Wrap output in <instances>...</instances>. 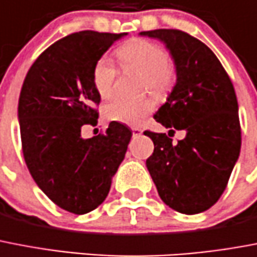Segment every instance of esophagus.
<instances>
[{"mask_svg": "<svg viewBox=\"0 0 257 257\" xmlns=\"http://www.w3.org/2000/svg\"><path fill=\"white\" fill-rule=\"evenodd\" d=\"M131 130H133V135H134V137H141L142 133H143L142 128H139V127H133Z\"/></svg>", "mask_w": 257, "mask_h": 257, "instance_id": "34e87169", "label": "esophagus"}]
</instances>
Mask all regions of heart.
I'll list each match as a JSON object with an SVG mask.
<instances>
[{"label": "heart", "instance_id": "1", "mask_svg": "<svg viewBox=\"0 0 257 257\" xmlns=\"http://www.w3.org/2000/svg\"><path fill=\"white\" fill-rule=\"evenodd\" d=\"M123 67H134L143 73L142 87L154 94L163 95L172 89L176 81V69L167 53L157 42L149 40H133L116 50ZM116 71L114 63L106 57L95 62L93 69V85L100 98H110L114 91ZM154 104L149 98L116 96L104 106V116L108 120L137 126L153 111Z\"/></svg>", "mask_w": 257, "mask_h": 257}]
</instances>
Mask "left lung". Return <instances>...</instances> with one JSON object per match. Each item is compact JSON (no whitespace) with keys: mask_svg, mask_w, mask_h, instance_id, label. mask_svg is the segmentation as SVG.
Instances as JSON below:
<instances>
[{"mask_svg":"<svg viewBox=\"0 0 257 257\" xmlns=\"http://www.w3.org/2000/svg\"><path fill=\"white\" fill-rule=\"evenodd\" d=\"M162 41L176 69V83L154 115L168 135L145 131L154 142L146 166L168 207L194 215L212 207L224 192L240 154L239 106L228 74L210 47L176 29L142 32ZM186 131L178 144L169 138Z\"/></svg>","mask_w":257,"mask_h":257,"instance_id":"obj_1","label":"left lung"}]
</instances>
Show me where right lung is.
<instances>
[{"mask_svg":"<svg viewBox=\"0 0 257 257\" xmlns=\"http://www.w3.org/2000/svg\"><path fill=\"white\" fill-rule=\"evenodd\" d=\"M124 36L85 30L57 41L29 69L20 94L18 120L29 171L51 202L77 215L103 203L133 135L118 122L110 123L106 134L81 135L82 127L98 119L94 65Z\"/></svg>","mask_w":257,"mask_h":257,"instance_id":"right-lung-1","label":"right lung"}]
</instances>
